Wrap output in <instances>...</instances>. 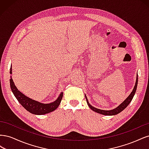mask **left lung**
<instances>
[{
    "mask_svg": "<svg viewBox=\"0 0 149 149\" xmlns=\"http://www.w3.org/2000/svg\"><path fill=\"white\" fill-rule=\"evenodd\" d=\"M137 83H138V74H137L136 84H135L134 89L132 90V91L131 92V93L129 94V96L127 98H126L123 102L120 104L118 107L114 108V109H113L109 110V111H106V110H102V109H97V108H96V107L92 106L89 104L86 96L85 95V97H86V100L88 105L90 107V109H92L93 111L97 112V113H99V114L105 115V116H114V115L118 114L121 111H123L125 109V108L129 104L130 102H131L132 100L134 97V96L135 95V94H136V89H137Z\"/></svg>",
    "mask_w": 149,
    "mask_h": 149,
    "instance_id": "obj_1",
    "label": "left lung"
}]
</instances>
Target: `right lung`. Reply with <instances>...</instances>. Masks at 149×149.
I'll use <instances>...</instances> for the list:
<instances>
[{
  "instance_id": "add662e5",
  "label": "right lung",
  "mask_w": 149,
  "mask_h": 149,
  "mask_svg": "<svg viewBox=\"0 0 149 149\" xmlns=\"http://www.w3.org/2000/svg\"><path fill=\"white\" fill-rule=\"evenodd\" d=\"M12 70L11 65L10 70V74H12ZM10 85L13 95L15 96L18 101L20 103V104L23 106L26 111H28L30 113H32L35 115H43L55 111L56 108L59 106L61 101L62 100L63 94V93L61 92L59 96L58 97L56 100L48 104L41 103L37 101L33 100L32 99L26 96L25 94L21 93L15 86L12 76H10Z\"/></svg>"
}]
</instances>
